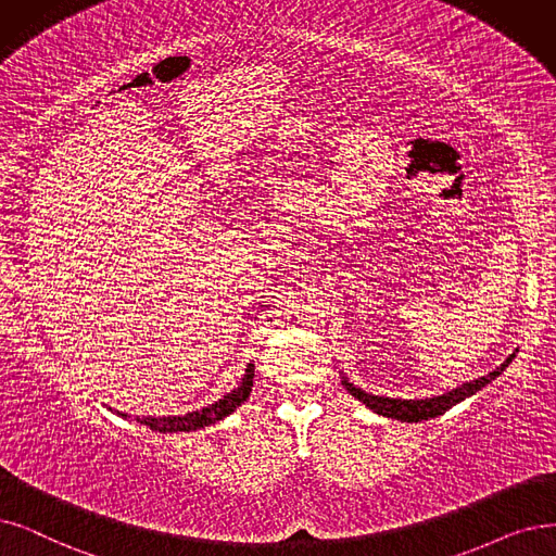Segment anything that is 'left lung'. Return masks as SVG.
<instances>
[{"label": "left lung", "instance_id": "8db88e82", "mask_svg": "<svg viewBox=\"0 0 556 556\" xmlns=\"http://www.w3.org/2000/svg\"><path fill=\"white\" fill-rule=\"evenodd\" d=\"M516 358V351L508 355V358L497 367L493 369L491 374L481 376V379H475L470 383H463L460 388L456 390H450L445 394H438V396H429V399H390V396H376V394H367L365 390L355 388L353 383L344 381L342 386L358 399V402H363L367 408H371L374 413H379L383 417H392V419H402V421H421V419H431V417H438L445 410H450L452 406H456L458 402H463V399L472 396L475 392H479L481 388H485L491 381H495L497 376L510 365V361Z\"/></svg>", "mask_w": 556, "mask_h": 556}]
</instances>
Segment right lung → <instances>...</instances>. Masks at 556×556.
<instances>
[{
	"mask_svg": "<svg viewBox=\"0 0 556 556\" xmlns=\"http://www.w3.org/2000/svg\"><path fill=\"white\" fill-rule=\"evenodd\" d=\"M253 369L255 365L251 363L247 367V374H243L241 383L218 399V402H214L212 406H205L203 410H193V413H187V415H168V417H137V421H141V425L150 427L152 431H160V433H177V431H195V429H203V427H210L214 425V421L228 417L237 406H241L243 402H247L249 394H251V388H253ZM116 415L125 417V419H131V415L127 413H118Z\"/></svg>",
	"mask_w": 556,
	"mask_h": 556,
	"instance_id": "right-lung-1",
	"label": "right lung"
}]
</instances>
